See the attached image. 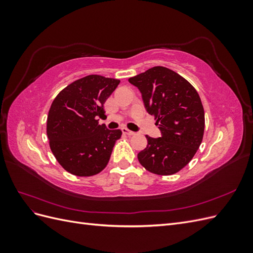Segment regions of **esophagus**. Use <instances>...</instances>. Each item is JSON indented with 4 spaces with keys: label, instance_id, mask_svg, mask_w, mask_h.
I'll return each instance as SVG.
<instances>
[{
    "label": "esophagus",
    "instance_id": "esophagus-1",
    "mask_svg": "<svg viewBox=\"0 0 253 253\" xmlns=\"http://www.w3.org/2000/svg\"><path fill=\"white\" fill-rule=\"evenodd\" d=\"M121 131H122V133L126 134V135H128V136H134V135L136 134V133L133 132V131H129V129L126 128V127H122Z\"/></svg>",
    "mask_w": 253,
    "mask_h": 253
}]
</instances>
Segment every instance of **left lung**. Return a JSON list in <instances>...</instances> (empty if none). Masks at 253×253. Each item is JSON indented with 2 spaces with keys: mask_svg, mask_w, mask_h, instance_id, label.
<instances>
[{
  "mask_svg": "<svg viewBox=\"0 0 253 253\" xmlns=\"http://www.w3.org/2000/svg\"><path fill=\"white\" fill-rule=\"evenodd\" d=\"M138 87L145 109L154 115L162 137L148 139L138 153L140 165L151 173L173 175L185 168L203 141L205 112L192 84L164 66H154L128 79Z\"/></svg>",
  "mask_w": 253,
  "mask_h": 253,
  "instance_id": "1",
  "label": "left lung"
}]
</instances>
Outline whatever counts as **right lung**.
<instances>
[{
  "instance_id": "obj_1",
  "label": "right lung",
  "mask_w": 253,
  "mask_h": 253,
  "mask_svg": "<svg viewBox=\"0 0 253 253\" xmlns=\"http://www.w3.org/2000/svg\"><path fill=\"white\" fill-rule=\"evenodd\" d=\"M120 80L88 75L71 83L53 99L47 115L49 147L65 171L80 177L100 173L108 165L120 129L99 125L105 103Z\"/></svg>"
}]
</instances>
